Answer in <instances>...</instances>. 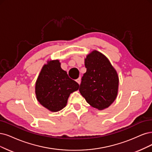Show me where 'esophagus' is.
<instances>
[{
    "mask_svg": "<svg viewBox=\"0 0 152 152\" xmlns=\"http://www.w3.org/2000/svg\"><path fill=\"white\" fill-rule=\"evenodd\" d=\"M76 82L79 84V85H80V83H81V77H79V78H77V79L76 80Z\"/></svg>",
    "mask_w": 152,
    "mask_h": 152,
    "instance_id": "1",
    "label": "esophagus"
}]
</instances>
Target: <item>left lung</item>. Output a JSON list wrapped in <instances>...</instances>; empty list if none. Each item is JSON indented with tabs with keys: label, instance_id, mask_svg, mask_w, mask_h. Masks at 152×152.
<instances>
[{
	"label": "left lung",
	"instance_id": "left-lung-1",
	"mask_svg": "<svg viewBox=\"0 0 152 152\" xmlns=\"http://www.w3.org/2000/svg\"><path fill=\"white\" fill-rule=\"evenodd\" d=\"M86 72L83 75L80 92L88 104L99 110L108 108L118 92L119 77L106 56L94 50L85 59Z\"/></svg>",
	"mask_w": 152,
	"mask_h": 152
}]
</instances>
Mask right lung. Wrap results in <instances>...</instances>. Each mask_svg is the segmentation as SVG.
I'll return each mask as SVG.
<instances>
[{
  "label": "right lung",
  "mask_w": 152,
  "mask_h": 152,
  "mask_svg": "<svg viewBox=\"0 0 152 152\" xmlns=\"http://www.w3.org/2000/svg\"><path fill=\"white\" fill-rule=\"evenodd\" d=\"M79 87L61 68L59 60H50L42 66L37 77L35 93L37 101L44 108L57 112L65 107L70 94Z\"/></svg>",
  "instance_id": "obj_1"
}]
</instances>
